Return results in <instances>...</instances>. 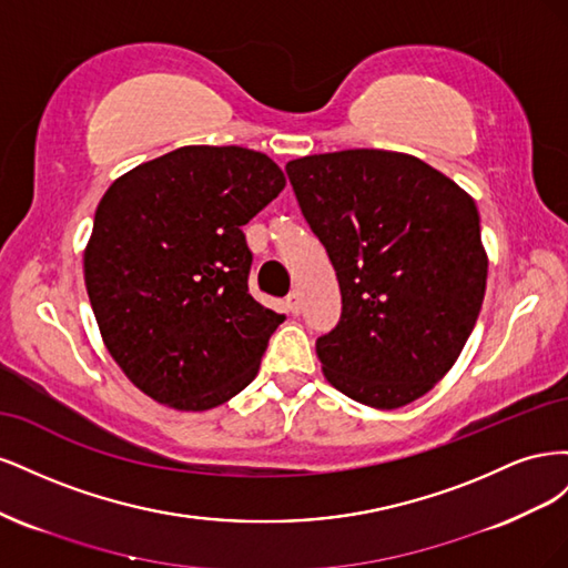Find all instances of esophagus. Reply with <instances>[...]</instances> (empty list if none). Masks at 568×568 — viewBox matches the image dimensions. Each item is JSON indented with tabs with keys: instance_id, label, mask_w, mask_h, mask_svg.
Instances as JSON below:
<instances>
[{
	"instance_id": "esophagus-1",
	"label": "esophagus",
	"mask_w": 568,
	"mask_h": 568,
	"mask_svg": "<svg viewBox=\"0 0 568 568\" xmlns=\"http://www.w3.org/2000/svg\"><path fill=\"white\" fill-rule=\"evenodd\" d=\"M286 311H288L291 315H298V313H301V291H298V288H294V291H291V294L286 296Z\"/></svg>"
}]
</instances>
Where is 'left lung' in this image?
Masks as SVG:
<instances>
[{
	"instance_id": "1",
	"label": "left lung",
	"mask_w": 568,
	"mask_h": 568,
	"mask_svg": "<svg viewBox=\"0 0 568 568\" xmlns=\"http://www.w3.org/2000/svg\"><path fill=\"white\" fill-rule=\"evenodd\" d=\"M286 175L341 286V320L315 343L326 382L376 409L415 403L450 372L484 303L474 199L382 149L296 159Z\"/></svg>"
}]
</instances>
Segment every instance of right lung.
I'll use <instances>...</instances> for the list:
<instances>
[{"label":"right lung","instance_id":"obj_1","mask_svg":"<svg viewBox=\"0 0 568 568\" xmlns=\"http://www.w3.org/2000/svg\"><path fill=\"white\" fill-rule=\"evenodd\" d=\"M286 186L244 146H182L118 178L94 213L84 286L111 357L161 405L244 390L284 315L248 294L242 227Z\"/></svg>","mask_w":568,"mask_h":568}]
</instances>
